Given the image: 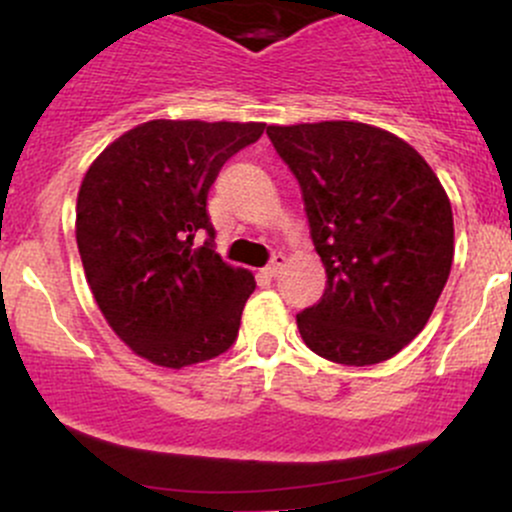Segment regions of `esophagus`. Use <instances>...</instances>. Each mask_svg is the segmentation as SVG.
Returning a JSON list of instances; mask_svg holds the SVG:
<instances>
[{"instance_id": "obj_1", "label": "esophagus", "mask_w": 512, "mask_h": 512, "mask_svg": "<svg viewBox=\"0 0 512 512\" xmlns=\"http://www.w3.org/2000/svg\"><path fill=\"white\" fill-rule=\"evenodd\" d=\"M284 265H287V257H284V255H272L270 265L265 267V272L270 274V277H277V274L284 270Z\"/></svg>"}]
</instances>
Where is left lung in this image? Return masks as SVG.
Masks as SVG:
<instances>
[{
    "instance_id": "left-lung-1",
    "label": "left lung",
    "mask_w": 512,
    "mask_h": 512,
    "mask_svg": "<svg viewBox=\"0 0 512 512\" xmlns=\"http://www.w3.org/2000/svg\"><path fill=\"white\" fill-rule=\"evenodd\" d=\"M299 181L326 267L319 304L297 314L306 346L341 365L400 353L432 316L454 260V215L407 142L363 122L267 127Z\"/></svg>"
}]
</instances>
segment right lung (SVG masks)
I'll return each mask as SVG.
<instances>
[{"mask_svg":"<svg viewBox=\"0 0 512 512\" xmlns=\"http://www.w3.org/2000/svg\"><path fill=\"white\" fill-rule=\"evenodd\" d=\"M262 132V122L152 120L85 174L75 208L85 277L107 324L142 358L179 370L238 338L255 277L213 250L206 201L225 161Z\"/></svg>","mask_w":512,"mask_h":512,"instance_id":"1","label":"right lung"}]
</instances>
